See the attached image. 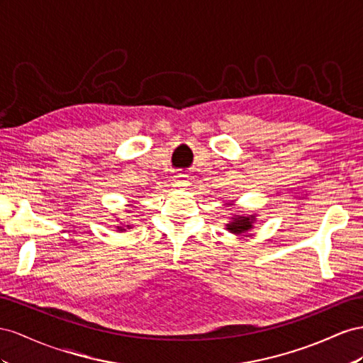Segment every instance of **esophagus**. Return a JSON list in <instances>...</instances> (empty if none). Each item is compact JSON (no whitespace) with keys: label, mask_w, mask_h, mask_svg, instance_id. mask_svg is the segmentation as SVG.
<instances>
[{"label":"esophagus","mask_w":363,"mask_h":363,"mask_svg":"<svg viewBox=\"0 0 363 363\" xmlns=\"http://www.w3.org/2000/svg\"><path fill=\"white\" fill-rule=\"evenodd\" d=\"M174 184H176V187H179V189H187L189 185H190V179H189V174H182V173H178L174 176Z\"/></svg>","instance_id":"1"}]
</instances>
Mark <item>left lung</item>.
I'll return each mask as SVG.
<instances>
[{
	"label": "left lung",
	"mask_w": 363,
	"mask_h": 363,
	"mask_svg": "<svg viewBox=\"0 0 363 363\" xmlns=\"http://www.w3.org/2000/svg\"><path fill=\"white\" fill-rule=\"evenodd\" d=\"M255 222L257 214H245L240 211V214H234L233 217H230V222L226 223V231L235 235H243L252 230Z\"/></svg>",
	"instance_id": "left-lung-1"
}]
</instances>
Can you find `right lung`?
Wrapping results in <instances>:
<instances>
[{
    "instance_id": "obj_1",
    "label": "right lung",
    "mask_w": 363,
    "mask_h": 363,
    "mask_svg": "<svg viewBox=\"0 0 363 363\" xmlns=\"http://www.w3.org/2000/svg\"><path fill=\"white\" fill-rule=\"evenodd\" d=\"M130 228H132V225H124V226H117V230L120 233H123V231H126V230H130Z\"/></svg>"
}]
</instances>
